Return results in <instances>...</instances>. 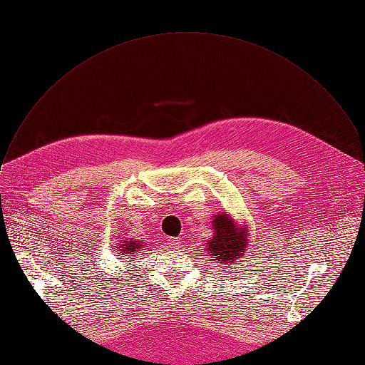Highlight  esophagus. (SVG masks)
Instances as JSON below:
<instances>
[{
    "mask_svg": "<svg viewBox=\"0 0 365 365\" xmlns=\"http://www.w3.org/2000/svg\"><path fill=\"white\" fill-rule=\"evenodd\" d=\"M168 245H170V248L178 250V248L180 247V240H179V239H172V240L168 242Z\"/></svg>",
    "mask_w": 365,
    "mask_h": 365,
    "instance_id": "1",
    "label": "esophagus"
}]
</instances>
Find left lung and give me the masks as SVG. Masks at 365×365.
<instances>
[{"mask_svg": "<svg viewBox=\"0 0 365 365\" xmlns=\"http://www.w3.org/2000/svg\"><path fill=\"white\" fill-rule=\"evenodd\" d=\"M212 237L207 240V252L222 272L239 265L251 245L248 225H239L226 211H220L212 218Z\"/></svg>", "mask_w": 365, "mask_h": 365, "instance_id": "1", "label": "left lung"}]
</instances>
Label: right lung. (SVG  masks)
<instances>
[{"label":"right lung","instance_id":"right-lung-1","mask_svg":"<svg viewBox=\"0 0 365 365\" xmlns=\"http://www.w3.org/2000/svg\"><path fill=\"white\" fill-rule=\"evenodd\" d=\"M142 248H145V242L136 240L135 237H120L118 244L115 247V250L120 255L129 254V257H130V254L139 252Z\"/></svg>","mask_w":365,"mask_h":365}]
</instances>
